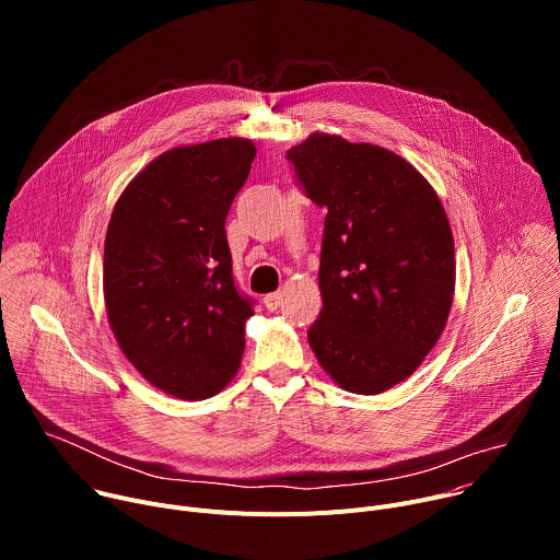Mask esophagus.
<instances>
[{
    "label": "esophagus",
    "mask_w": 560,
    "mask_h": 560,
    "mask_svg": "<svg viewBox=\"0 0 560 560\" xmlns=\"http://www.w3.org/2000/svg\"><path fill=\"white\" fill-rule=\"evenodd\" d=\"M264 303L268 310H277L283 303V292H270L264 296Z\"/></svg>",
    "instance_id": "34e87169"
}]
</instances>
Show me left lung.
<instances>
[{
  "mask_svg": "<svg viewBox=\"0 0 560 560\" xmlns=\"http://www.w3.org/2000/svg\"><path fill=\"white\" fill-rule=\"evenodd\" d=\"M288 159L328 210L324 307L307 343L337 385L381 394L423 363L447 324L456 259L445 208L410 162L374 143L312 132Z\"/></svg>",
  "mask_w": 560,
  "mask_h": 560,
  "instance_id": "left-lung-1",
  "label": "left lung"
}]
</instances>
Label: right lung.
I'll use <instances>...</instances> for the list:
<instances>
[{"instance_id": "right-lung-1", "label": "right lung", "mask_w": 560, "mask_h": 560, "mask_svg": "<svg viewBox=\"0 0 560 560\" xmlns=\"http://www.w3.org/2000/svg\"><path fill=\"white\" fill-rule=\"evenodd\" d=\"M255 154L242 137L171 148L126 186L108 223L110 330L148 383L184 401L221 392L242 363L253 299L234 288L225 217Z\"/></svg>"}]
</instances>
